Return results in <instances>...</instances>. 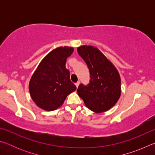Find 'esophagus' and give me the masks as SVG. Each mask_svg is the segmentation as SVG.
Listing matches in <instances>:
<instances>
[{
  "label": "esophagus",
  "mask_w": 155,
  "mask_h": 155,
  "mask_svg": "<svg viewBox=\"0 0 155 155\" xmlns=\"http://www.w3.org/2000/svg\"><path fill=\"white\" fill-rule=\"evenodd\" d=\"M79 84H80V82H79V81H78L77 83H75V85H76V86H77V87H78V85H79Z\"/></svg>",
  "instance_id": "34e87169"
}]
</instances>
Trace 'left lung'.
<instances>
[{
    "instance_id": "8db88e82",
    "label": "left lung",
    "mask_w": 155,
    "mask_h": 155,
    "mask_svg": "<svg viewBox=\"0 0 155 155\" xmlns=\"http://www.w3.org/2000/svg\"><path fill=\"white\" fill-rule=\"evenodd\" d=\"M77 52L87 64L90 81L87 85L81 84L77 93L91 111L102 113L114 106L121 94V79L112 63L99 49L81 46Z\"/></svg>"
}]
</instances>
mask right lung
<instances>
[{"mask_svg":"<svg viewBox=\"0 0 155 155\" xmlns=\"http://www.w3.org/2000/svg\"><path fill=\"white\" fill-rule=\"evenodd\" d=\"M72 47H59L52 50L41 60L31 78L28 89L33 101L45 111L61 107L68 95L77 90L65 68Z\"/></svg>","mask_w":155,"mask_h":155,"instance_id":"obj_1","label":"right lung"}]
</instances>
